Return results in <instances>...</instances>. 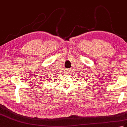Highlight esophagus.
<instances>
[{"mask_svg":"<svg viewBox=\"0 0 127 127\" xmlns=\"http://www.w3.org/2000/svg\"><path fill=\"white\" fill-rule=\"evenodd\" d=\"M69 72V70H67L66 71V72Z\"/></svg>","mask_w":127,"mask_h":127,"instance_id":"34e87169","label":"esophagus"}]
</instances>
